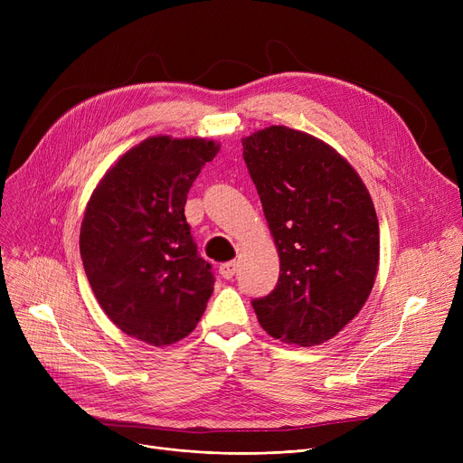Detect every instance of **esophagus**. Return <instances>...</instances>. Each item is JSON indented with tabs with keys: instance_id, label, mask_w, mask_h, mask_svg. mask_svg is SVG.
<instances>
[{
	"instance_id": "1",
	"label": "esophagus",
	"mask_w": 463,
	"mask_h": 463,
	"mask_svg": "<svg viewBox=\"0 0 463 463\" xmlns=\"http://www.w3.org/2000/svg\"><path fill=\"white\" fill-rule=\"evenodd\" d=\"M236 260H229L219 266V274H222L225 279H231L236 274Z\"/></svg>"
}]
</instances>
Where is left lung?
<instances>
[{
	"label": "left lung",
	"instance_id": "8db88e82",
	"mask_svg": "<svg viewBox=\"0 0 463 463\" xmlns=\"http://www.w3.org/2000/svg\"><path fill=\"white\" fill-rule=\"evenodd\" d=\"M279 255V279L255 298L260 326L290 345L332 339L366 304L379 269V222L351 163L321 138L270 126L241 138Z\"/></svg>",
	"mask_w": 463,
	"mask_h": 463
}]
</instances>
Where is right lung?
Returning <instances> with one entry per match:
<instances>
[{
  "label": "right lung",
  "mask_w": 463,
  "mask_h": 463,
  "mask_svg": "<svg viewBox=\"0 0 463 463\" xmlns=\"http://www.w3.org/2000/svg\"><path fill=\"white\" fill-rule=\"evenodd\" d=\"M219 152L206 138L157 135L121 156L93 189L80 225V257L109 319L156 347L201 321L213 293L184 206L201 168Z\"/></svg>",
  "instance_id": "1"
}]
</instances>
